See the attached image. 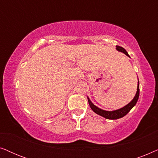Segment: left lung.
<instances>
[{"label":"left lung","instance_id":"left-lung-1","mask_svg":"<svg viewBox=\"0 0 158 158\" xmlns=\"http://www.w3.org/2000/svg\"><path fill=\"white\" fill-rule=\"evenodd\" d=\"M116 49H117L118 51L124 53L127 56L129 57V55H128V53H127V52L125 50L123 47L116 46ZM139 81H138L137 91L136 93L135 98H133V100L131 101L130 103H129L128 104L126 105L125 106H124L120 109L115 110V111H105V110H102L99 109L98 107L96 106H95L94 103L90 101L88 97V103H89L90 107L91 108V109L96 114H98V115L103 116V117H104L106 118H107V119H118V118H120L123 117V116H124L125 115H127V114L129 112V111H130V110L135 106L136 103L137 102L138 98H139Z\"/></svg>","mask_w":158,"mask_h":158}]
</instances>
